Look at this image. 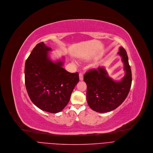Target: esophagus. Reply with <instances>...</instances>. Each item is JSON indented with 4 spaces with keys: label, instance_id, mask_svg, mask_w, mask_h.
Segmentation results:
<instances>
[{
    "label": "esophagus",
    "instance_id": "obj_1",
    "mask_svg": "<svg viewBox=\"0 0 153 153\" xmlns=\"http://www.w3.org/2000/svg\"><path fill=\"white\" fill-rule=\"evenodd\" d=\"M79 80L82 81L83 79V74H82V73H79Z\"/></svg>",
    "mask_w": 153,
    "mask_h": 153
}]
</instances>
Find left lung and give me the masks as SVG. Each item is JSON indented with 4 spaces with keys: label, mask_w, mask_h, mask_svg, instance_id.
Segmentation results:
<instances>
[{
    "label": "left lung",
    "mask_w": 153,
    "mask_h": 153,
    "mask_svg": "<svg viewBox=\"0 0 153 153\" xmlns=\"http://www.w3.org/2000/svg\"><path fill=\"white\" fill-rule=\"evenodd\" d=\"M118 54L122 57L126 71L121 82L113 81L108 76L104 68L90 70L84 75L87 85V102L94 111L105 113L114 110L125 101L129 92L132 75L128 55L123 47H120Z\"/></svg>",
    "instance_id": "1"
}]
</instances>
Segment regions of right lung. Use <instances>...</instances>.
Returning a JSON list of instances; mask_svg holds the SVG:
<instances>
[{"instance_id": "1", "label": "right lung", "mask_w": 153, "mask_h": 153, "mask_svg": "<svg viewBox=\"0 0 153 153\" xmlns=\"http://www.w3.org/2000/svg\"><path fill=\"white\" fill-rule=\"evenodd\" d=\"M50 50L43 42L33 48L25 62V83L35 106L43 111L56 113L67 105L79 82V75L63 68L62 61L50 60L47 53Z\"/></svg>"}]
</instances>
